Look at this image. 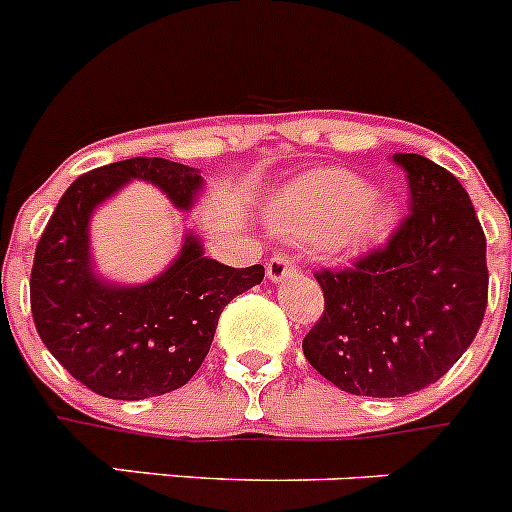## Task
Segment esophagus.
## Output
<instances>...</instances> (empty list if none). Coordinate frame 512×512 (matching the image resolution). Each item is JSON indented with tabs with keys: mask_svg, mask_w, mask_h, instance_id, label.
<instances>
[{
	"mask_svg": "<svg viewBox=\"0 0 512 512\" xmlns=\"http://www.w3.org/2000/svg\"><path fill=\"white\" fill-rule=\"evenodd\" d=\"M295 272V260L290 255H285V252H278V255H272L270 260H267V278L272 280V283H280V280L290 278Z\"/></svg>",
	"mask_w": 512,
	"mask_h": 512,
	"instance_id": "34e87169",
	"label": "esophagus"
}]
</instances>
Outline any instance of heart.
<instances>
[{
    "label": "heart",
    "mask_w": 512,
    "mask_h": 512,
    "mask_svg": "<svg viewBox=\"0 0 512 512\" xmlns=\"http://www.w3.org/2000/svg\"><path fill=\"white\" fill-rule=\"evenodd\" d=\"M394 219L389 199L369 197L364 181L343 169L310 171L272 202L275 227L300 240L338 234L346 245L364 247L386 237Z\"/></svg>",
    "instance_id": "obj_1"
}]
</instances>
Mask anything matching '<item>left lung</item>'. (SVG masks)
<instances>
[{
	"mask_svg": "<svg viewBox=\"0 0 512 512\" xmlns=\"http://www.w3.org/2000/svg\"><path fill=\"white\" fill-rule=\"evenodd\" d=\"M409 214L386 245L341 270H318L326 308L303 338L315 371L356 396H407L442 379L475 341L487 308L485 232L465 186L419 154Z\"/></svg>",
	"mask_w": 512,
	"mask_h": 512,
	"instance_id": "8db88e82",
	"label": "left lung"
}]
</instances>
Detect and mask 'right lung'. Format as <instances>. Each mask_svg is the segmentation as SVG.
<instances>
[{"mask_svg":"<svg viewBox=\"0 0 512 512\" xmlns=\"http://www.w3.org/2000/svg\"><path fill=\"white\" fill-rule=\"evenodd\" d=\"M131 179L156 184L179 209L202 189L197 169L166 159L136 156L88 171L57 202L30 275L32 318L47 351L90 391L123 401L184 386L209 353L224 305L265 278L262 265L227 267L204 257L194 234L151 283L121 288L95 278L90 214Z\"/></svg>","mask_w":512,"mask_h":512,"instance_id":"1","label":"right lung"}]
</instances>
